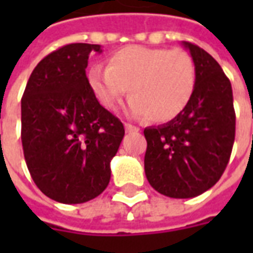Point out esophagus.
<instances>
[{
  "label": "esophagus",
  "mask_w": 253,
  "mask_h": 253,
  "mask_svg": "<svg viewBox=\"0 0 253 253\" xmlns=\"http://www.w3.org/2000/svg\"><path fill=\"white\" fill-rule=\"evenodd\" d=\"M125 128H126L127 132H134V131H138V130H139L137 126L130 125V123H125Z\"/></svg>",
  "instance_id": "esophagus-1"
}]
</instances>
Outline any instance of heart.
<instances>
[{
    "label": "heart",
    "instance_id": "b5f03b06",
    "mask_svg": "<svg viewBox=\"0 0 253 253\" xmlns=\"http://www.w3.org/2000/svg\"><path fill=\"white\" fill-rule=\"evenodd\" d=\"M88 81L96 99L108 110L115 108L128 89L131 115L169 122L192 99L196 67L181 48L127 46L108 58L107 67H92Z\"/></svg>",
    "mask_w": 253,
    "mask_h": 253
}]
</instances>
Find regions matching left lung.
Returning a JSON list of instances; mask_svg holds the SVG:
<instances>
[{
	"instance_id": "left-lung-1",
	"label": "left lung",
	"mask_w": 253,
	"mask_h": 253,
	"mask_svg": "<svg viewBox=\"0 0 253 253\" xmlns=\"http://www.w3.org/2000/svg\"><path fill=\"white\" fill-rule=\"evenodd\" d=\"M196 67L192 99L168 123L143 130L145 173L150 186L169 198H194L211 188L230 159L236 134L233 92L214 58L183 42Z\"/></svg>"
}]
</instances>
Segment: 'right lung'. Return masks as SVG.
Instances as JSON below:
<instances>
[{
  "label": "right lung",
  "instance_id": "obj_1",
  "mask_svg": "<svg viewBox=\"0 0 253 253\" xmlns=\"http://www.w3.org/2000/svg\"><path fill=\"white\" fill-rule=\"evenodd\" d=\"M99 44L72 43L36 65L21 99L24 159L38 188L61 203L100 195L111 179L110 163L125 127L101 107L85 69Z\"/></svg>",
  "mask_w": 253,
  "mask_h": 253
}]
</instances>
